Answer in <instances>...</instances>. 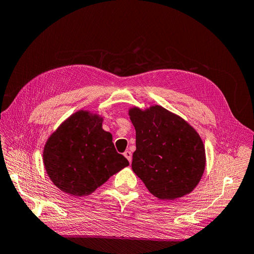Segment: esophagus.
I'll return each mask as SVG.
<instances>
[{
    "label": "esophagus",
    "instance_id": "34e87169",
    "mask_svg": "<svg viewBox=\"0 0 254 254\" xmlns=\"http://www.w3.org/2000/svg\"><path fill=\"white\" fill-rule=\"evenodd\" d=\"M124 156L126 157V159L129 161V162H131V160H132V155H131V152H130L129 150H126V151L124 152Z\"/></svg>",
    "mask_w": 254,
    "mask_h": 254
}]
</instances>
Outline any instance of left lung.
<instances>
[{
    "label": "left lung",
    "mask_w": 254,
    "mask_h": 254,
    "mask_svg": "<svg viewBox=\"0 0 254 254\" xmlns=\"http://www.w3.org/2000/svg\"><path fill=\"white\" fill-rule=\"evenodd\" d=\"M135 128L132 171L150 193L162 200L190 194L200 181L205 150L188 122L161 106L129 110Z\"/></svg>",
    "instance_id": "8db88e82"
}]
</instances>
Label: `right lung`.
<instances>
[{
  "instance_id": "right-lung-1",
  "label": "right lung",
  "mask_w": 254,
  "mask_h": 254,
  "mask_svg": "<svg viewBox=\"0 0 254 254\" xmlns=\"http://www.w3.org/2000/svg\"><path fill=\"white\" fill-rule=\"evenodd\" d=\"M102 124L103 118L80 110L49 137L43 163L50 179L61 190L77 197L89 195L129 165Z\"/></svg>"
}]
</instances>
